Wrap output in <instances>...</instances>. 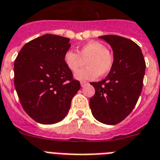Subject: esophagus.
Returning <instances> with one entry per match:
<instances>
[{
	"instance_id": "34e87169",
	"label": "esophagus",
	"mask_w": 160,
	"mask_h": 160,
	"mask_svg": "<svg viewBox=\"0 0 160 160\" xmlns=\"http://www.w3.org/2000/svg\"><path fill=\"white\" fill-rule=\"evenodd\" d=\"M87 84H88V82L87 81H80V85H81L82 87H84V86Z\"/></svg>"
}]
</instances>
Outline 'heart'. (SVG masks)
Wrapping results in <instances>:
<instances>
[{
	"label": "heart",
	"instance_id": "heart-1",
	"mask_svg": "<svg viewBox=\"0 0 160 160\" xmlns=\"http://www.w3.org/2000/svg\"><path fill=\"white\" fill-rule=\"evenodd\" d=\"M64 63L72 72H76L86 63L88 68L76 72L78 80H95L98 76H105L113 65V57L107 47L99 42L92 41L84 44L79 50V54L72 50L64 54Z\"/></svg>",
	"mask_w": 160,
	"mask_h": 160
}]
</instances>
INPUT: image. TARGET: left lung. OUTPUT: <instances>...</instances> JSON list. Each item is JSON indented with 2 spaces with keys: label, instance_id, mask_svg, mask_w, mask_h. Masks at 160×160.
<instances>
[{
  "label": "left lung",
  "instance_id": "left-lung-1",
  "mask_svg": "<svg viewBox=\"0 0 160 160\" xmlns=\"http://www.w3.org/2000/svg\"><path fill=\"white\" fill-rule=\"evenodd\" d=\"M113 51V68L103 80L91 82L95 94L90 98L92 113L97 121L116 125L135 106L143 84L145 59L140 47L132 40L118 35H103Z\"/></svg>",
  "mask_w": 160,
  "mask_h": 160
}]
</instances>
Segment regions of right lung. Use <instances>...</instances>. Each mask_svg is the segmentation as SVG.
Wrapping results in <instances>:
<instances>
[{"label":"right lung","mask_w":160,"mask_h":160,"mask_svg":"<svg viewBox=\"0 0 160 160\" xmlns=\"http://www.w3.org/2000/svg\"><path fill=\"white\" fill-rule=\"evenodd\" d=\"M69 41L45 34L25 44L14 61V86L21 105L41 124L63 120L80 88L63 59Z\"/></svg>","instance_id":"right-lung-1"}]
</instances>
